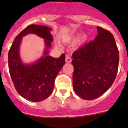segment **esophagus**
Instances as JSON below:
<instances>
[{"instance_id": "obj_1", "label": "esophagus", "mask_w": 128, "mask_h": 128, "mask_svg": "<svg viewBox=\"0 0 128 128\" xmlns=\"http://www.w3.org/2000/svg\"><path fill=\"white\" fill-rule=\"evenodd\" d=\"M66 62H67V63H70V62H72V58H71V57H70L69 55H66Z\"/></svg>"}]
</instances>
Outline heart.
<instances>
[{
	"mask_svg": "<svg viewBox=\"0 0 128 128\" xmlns=\"http://www.w3.org/2000/svg\"><path fill=\"white\" fill-rule=\"evenodd\" d=\"M82 36H84L83 34H80V35H77L76 36L72 37V38H68L64 39V42L66 43H70V44H74V43L77 42L78 41H79L81 38Z\"/></svg>",
	"mask_w": 128,
	"mask_h": 128,
	"instance_id": "1",
	"label": "heart"
}]
</instances>
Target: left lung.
<instances>
[{
    "label": "left lung",
    "instance_id": "obj_1",
    "mask_svg": "<svg viewBox=\"0 0 128 128\" xmlns=\"http://www.w3.org/2000/svg\"><path fill=\"white\" fill-rule=\"evenodd\" d=\"M93 41L80 47L72 54L73 88L82 99L100 97L114 82L119 64V51L110 31L97 26Z\"/></svg>",
    "mask_w": 128,
    "mask_h": 128
}]
</instances>
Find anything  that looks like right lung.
Segmentation results:
<instances>
[{
	"mask_svg": "<svg viewBox=\"0 0 128 128\" xmlns=\"http://www.w3.org/2000/svg\"><path fill=\"white\" fill-rule=\"evenodd\" d=\"M52 28L46 26L31 24L21 31L14 40L8 54V69L18 93L27 100L40 102L52 94L54 80L65 64V54L59 58L48 56L53 41ZM28 34H35L44 39L46 46L44 55L34 64H24L19 54L22 38Z\"/></svg>",
	"mask_w": 128,
	"mask_h": 128,
	"instance_id": "obj_1",
	"label": "right lung"
}]
</instances>
